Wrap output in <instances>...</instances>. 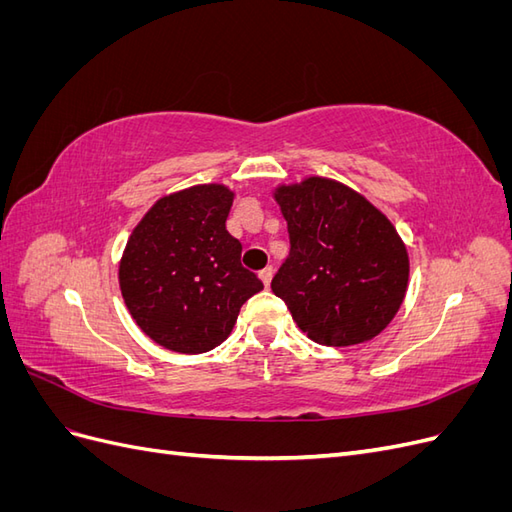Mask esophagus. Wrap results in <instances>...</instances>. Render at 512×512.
<instances>
[{
  "mask_svg": "<svg viewBox=\"0 0 512 512\" xmlns=\"http://www.w3.org/2000/svg\"><path fill=\"white\" fill-rule=\"evenodd\" d=\"M258 275H260L262 284L269 286V284H271V277H273V267H265V269H262Z\"/></svg>",
  "mask_w": 512,
  "mask_h": 512,
  "instance_id": "obj_1",
  "label": "esophagus"
}]
</instances>
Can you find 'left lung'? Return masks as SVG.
Returning <instances> with one entry per match:
<instances>
[{
  "label": "left lung",
  "mask_w": 512,
  "mask_h": 512,
  "mask_svg": "<svg viewBox=\"0 0 512 512\" xmlns=\"http://www.w3.org/2000/svg\"><path fill=\"white\" fill-rule=\"evenodd\" d=\"M290 252L271 290L316 344H363L386 329L406 297L410 262L395 226L348 185L307 177L280 185Z\"/></svg>",
  "instance_id": "obj_1"
}]
</instances>
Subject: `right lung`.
<instances>
[{
	"label": "right lung",
	"mask_w": 512,
	"mask_h": 512,
	"mask_svg": "<svg viewBox=\"0 0 512 512\" xmlns=\"http://www.w3.org/2000/svg\"><path fill=\"white\" fill-rule=\"evenodd\" d=\"M226 185L207 183L160 198L136 224L119 262L132 318L153 342L181 354L220 346L241 305L262 290L226 230Z\"/></svg>",
	"instance_id": "obj_1"
}]
</instances>
